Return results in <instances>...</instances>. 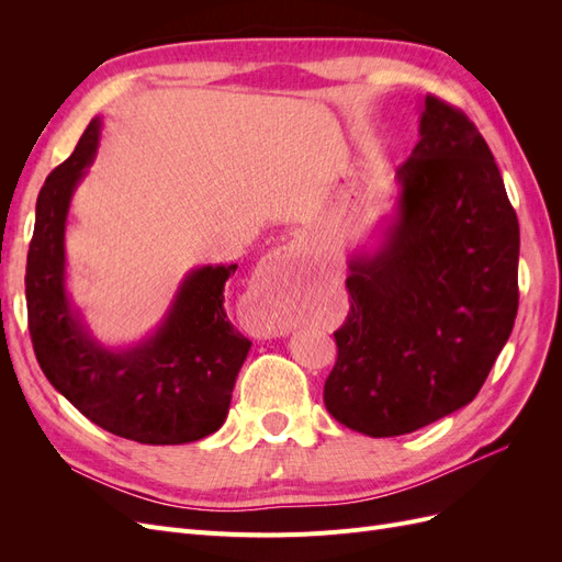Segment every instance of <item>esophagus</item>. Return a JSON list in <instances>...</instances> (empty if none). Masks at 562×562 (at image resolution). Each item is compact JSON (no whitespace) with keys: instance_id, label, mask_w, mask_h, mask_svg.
<instances>
[{"instance_id":"1","label":"esophagus","mask_w":562,"mask_h":562,"mask_svg":"<svg viewBox=\"0 0 562 562\" xmlns=\"http://www.w3.org/2000/svg\"><path fill=\"white\" fill-rule=\"evenodd\" d=\"M304 250H307V246H304V236H293V239L288 244L274 248V252H271L269 258L285 265V262H293L295 258H300ZM255 330H258L262 337H277V335H285L288 326L277 314L265 312V314H258V318H255Z\"/></svg>"}]
</instances>
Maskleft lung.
<instances>
[{
  "label": "left lung",
  "mask_w": 562,
  "mask_h": 562,
  "mask_svg": "<svg viewBox=\"0 0 562 562\" xmlns=\"http://www.w3.org/2000/svg\"><path fill=\"white\" fill-rule=\"evenodd\" d=\"M398 213L375 255L349 262L323 403L372 436L417 431L471 403L518 314V217L471 119L427 95L398 166Z\"/></svg>",
  "instance_id": "8db88e82"
}]
</instances>
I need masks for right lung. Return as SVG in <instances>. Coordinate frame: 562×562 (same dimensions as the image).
Segmentation results:
<instances>
[{"label":"right lung","mask_w":562,"mask_h":562,"mask_svg":"<svg viewBox=\"0 0 562 562\" xmlns=\"http://www.w3.org/2000/svg\"><path fill=\"white\" fill-rule=\"evenodd\" d=\"M98 135L95 116L37 196L25 274L32 347L46 380L98 427L145 446L192 443L223 427L250 349L223 307L236 265L190 271L159 330L140 345L112 351L95 342L65 293V220Z\"/></svg>","instance_id":"obj_1"}]
</instances>
